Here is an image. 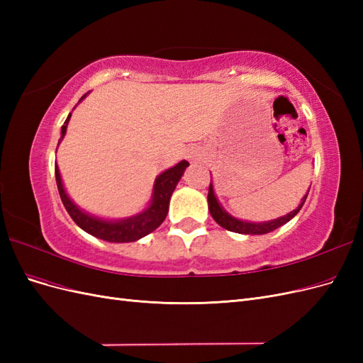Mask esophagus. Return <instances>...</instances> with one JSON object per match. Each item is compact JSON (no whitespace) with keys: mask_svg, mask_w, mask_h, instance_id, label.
Listing matches in <instances>:
<instances>
[{"mask_svg":"<svg viewBox=\"0 0 363 363\" xmlns=\"http://www.w3.org/2000/svg\"><path fill=\"white\" fill-rule=\"evenodd\" d=\"M188 159L191 162H200L201 160V152L196 148H192V150L188 151Z\"/></svg>","mask_w":363,"mask_h":363,"instance_id":"34e87169","label":"esophagus"}]
</instances>
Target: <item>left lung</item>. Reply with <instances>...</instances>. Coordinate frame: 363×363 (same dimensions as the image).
<instances>
[{
	"label": "left lung",
	"mask_w": 363,
	"mask_h": 363,
	"mask_svg": "<svg viewBox=\"0 0 363 363\" xmlns=\"http://www.w3.org/2000/svg\"><path fill=\"white\" fill-rule=\"evenodd\" d=\"M309 194V191H307ZM307 194L304 195V199H301V204L295 208V211L289 212L288 215H284L281 218L274 219V221H268V223H247V221H240V219H236L233 216H230L227 212H224V208L219 206L216 196L213 194V186L212 182L208 184V194H207V201H208V212H211L212 218L215 221L224 227L228 232H235V233H240V235H265L269 232H274V230L281 227L286 224L288 221L300 212V208L303 207L306 199H307Z\"/></svg>",
	"instance_id": "left-lung-1"
}]
</instances>
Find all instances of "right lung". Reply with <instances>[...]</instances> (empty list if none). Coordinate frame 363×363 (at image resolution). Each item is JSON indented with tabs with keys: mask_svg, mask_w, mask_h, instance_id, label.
Here are the masks:
<instances>
[{
	"mask_svg": "<svg viewBox=\"0 0 363 363\" xmlns=\"http://www.w3.org/2000/svg\"><path fill=\"white\" fill-rule=\"evenodd\" d=\"M84 96L86 95H83L80 100H83ZM69 118H71V113L68 115L67 121H65V124L62 125V138L65 136V133H67ZM188 167L189 163L186 160H182L180 163L175 164V167L162 172L156 179L155 192H152V200L150 207L145 208L142 213L123 219V221H104V219H98L95 216H91L86 212L80 211V208L69 200V196L63 189L57 164H56V182H57V189H59L65 208H67V212L74 219V223L80 228H83L84 232H87L95 238H100L103 240H108V242H133V240H138L140 238L150 235L151 232H155V230L164 221L169 208L171 195L175 189V186H177V183L180 182L184 169Z\"/></svg>",
	"mask_w": 363,
	"mask_h": 363,
	"instance_id": "obj_1",
	"label": "right lung"
}]
</instances>
